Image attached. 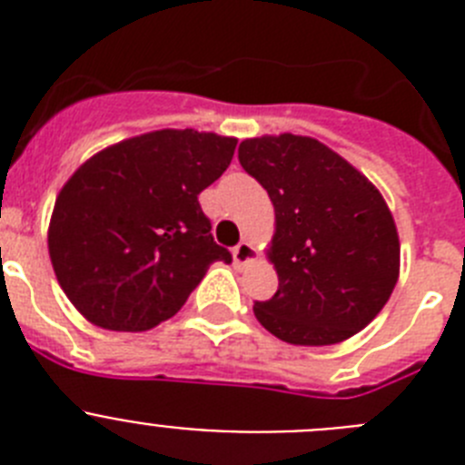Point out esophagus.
<instances>
[{
    "mask_svg": "<svg viewBox=\"0 0 465 465\" xmlns=\"http://www.w3.org/2000/svg\"><path fill=\"white\" fill-rule=\"evenodd\" d=\"M258 252H256V246L252 244V242H240V244L232 249V261H235L237 268H244V265H249V262L256 261Z\"/></svg>",
    "mask_w": 465,
    "mask_h": 465,
    "instance_id": "obj_1",
    "label": "esophagus"
}]
</instances>
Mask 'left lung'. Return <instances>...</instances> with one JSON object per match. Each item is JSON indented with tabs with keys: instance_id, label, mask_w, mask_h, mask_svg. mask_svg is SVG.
Segmentation results:
<instances>
[{
	"instance_id": "1",
	"label": "left lung",
	"mask_w": 465,
	"mask_h": 465,
	"mask_svg": "<svg viewBox=\"0 0 465 465\" xmlns=\"http://www.w3.org/2000/svg\"><path fill=\"white\" fill-rule=\"evenodd\" d=\"M240 163L268 191V258L279 289L253 314L300 347L338 344L363 331L391 298L401 240L381 193L314 137L262 134L240 143Z\"/></svg>"
}]
</instances>
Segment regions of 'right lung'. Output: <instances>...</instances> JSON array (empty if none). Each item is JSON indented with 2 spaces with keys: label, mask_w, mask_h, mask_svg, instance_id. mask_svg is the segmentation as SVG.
I'll return each instance as SVG.
<instances>
[{
  "label": "right lung",
  "mask_w": 465,
  "mask_h": 465,
  "mask_svg": "<svg viewBox=\"0 0 465 465\" xmlns=\"http://www.w3.org/2000/svg\"><path fill=\"white\" fill-rule=\"evenodd\" d=\"M235 146V137L167 127L111 143L69 176L48 256L84 319L151 331L182 310L212 262H230L197 195L228 170Z\"/></svg>",
  "instance_id": "1"
}]
</instances>
